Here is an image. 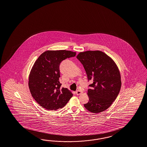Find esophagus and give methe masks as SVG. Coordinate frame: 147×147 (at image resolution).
Masks as SVG:
<instances>
[{
    "mask_svg": "<svg viewBox=\"0 0 147 147\" xmlns=\"http://www.w3.org/2000/svg\"><path fill=\"white\" fill-rule=\"evenodd\" d=\"M82 93V91L80 90H78L77 91H76V94L77 95H79L80 94H81Z\"/></svg>",
    "mask_w": 147,
    "mask_h": 147,
    "instance_id": "1",
    "label": "esophagus"
}]
</instances>
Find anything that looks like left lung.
Masks as SVG:
<instances>
[{
  "mask_svg": "<svg viewBox=\"0 0 147 147\" xmlns=\"http://www.w3.org/2000/svg\"><path fill=\"white\" fill-rule=\"evenodd\" d=\"M83 65L88 81L89 102L84 104L88 111L99 113L106 110L115 100L120 90V74L115 63L100 51L80 52L76 57Z\"/></svg>",
  "mask_w": 147,
  "mask_h": 147,
  "instance_id": "left-lung-1",
  "label": "left lung"
}]
</instances>
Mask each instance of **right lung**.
Listing matches in <instances>:
<instances>
[{"mask_svg": "<svg viewBox=\"0 0 147 147\" xmlns=\"http://www.w3.org/2000/svg\"><path fill=\"white\" fill-rule=\"evenodd\" d=\"M76 56L66 50L47 51L36 60L29 76V88L32 97L48 110L62 108L73 96L60 84V64L63 60Z\"/></svg>", "mask_w": 147, "mask_h": 147, "instance_id": "add662e5", "label": "right lung"}]
</instances>
